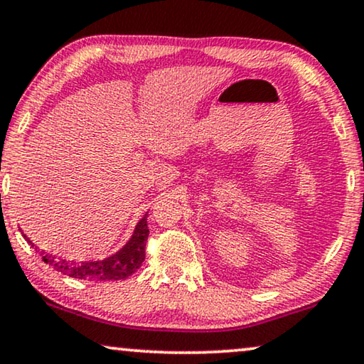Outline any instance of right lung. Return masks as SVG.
<instances>
[{
	"instance_id": "right-lung-1",
	"label": "right lung",
	"mask_w": 364,
	"mask_h": 364,
	"mask_svg": "<svg viewBox=\"0 0 364 364\" xmlns=\"http://www.w3.org/2000/svg\"><path fill=\"white\" fill-rule=\"evenodd\" d=\"M146 218L148 213L136 223L135 231H133L129 242L119 252L112 254L110 257L104 260L74 262V260L58 259L55 255L48 252H43L41 255H43L46 264H49L60 274L69 275V277L80 280H100V282L102 280H124L135 274L145 260V245L148 234H150ZM23 237L34 247L33 240L26 234H23Z\"/></svg>"
}]
</instances>
